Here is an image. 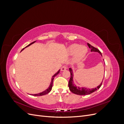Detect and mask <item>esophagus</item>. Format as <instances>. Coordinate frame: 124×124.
Returning a JSON list of instances; mask_svg holds the SVG:
<instances>
[{"label": "esophagus", "mask_w": 124, "mask_h": 124, "mask_svg": "<svg viewBox=\"0 0 124 124\" xmlns=\"http://www.w3.org/2000/svg\"><path fill=\"white\" fill-rule=\"evenodd\" d=\"M67 66H66V65L63 66H62V68H61V71H64V70H66V69H67Z\"/></svg>", "instance_id": "1"}]
</instances>
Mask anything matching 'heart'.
Listing matches in <instances>:
<instances>
[{
	"label": "heart",
	"instance_id": "obj_1",
	"mask_svg": "<svg viewBox=\"0 0 124 124\" xmlns=\"http://www.w3.org/2000/svg\"><path fill=\"white\" fill-rule=\"evenodd\" d=\"M68 52L70 55L75 54V57L77 59L83 58L87 52V48L85 46H80L78 44H73L69 47Z\"/></svg>",
	"mask_w": 124,
	"mask_h": 124
}]
</instances>
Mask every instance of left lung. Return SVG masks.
Here are the masks:
<instances>
[{
	"label": "left lung",
	"instance_id": "obj_1",
	"mask_svg": "<svg viewBox=\"0 0 124 124\" xmlns=\"http://www.w3.org/2000/svg\"><path fill=\"white\" fill-rule=\"evenodd\" d=\"M87 45L88 47L91 48V51H93V52H97L99 53L101 55V52L98 49L95 47H93V46H91V44H89L88 43H87ZM69 71L70 72V80L69 81V83H68V86L69 87V89L70 91L73 93L74 94L76 95H89L91 93H93V92H95L96 91H97V89H98L102 85V83H101L98 86H97L96 88H92V89H89V88H81V87H77L76 86V85H74V84H73V72L71 68H69Z\"/></svg>",
	"mask_w": 124,
	"mask_h": 124
}]
</instances>
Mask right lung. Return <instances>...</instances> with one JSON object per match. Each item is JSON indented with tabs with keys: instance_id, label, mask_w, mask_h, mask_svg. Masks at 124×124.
<instances>
[{
	"instance_id": "add662e5",
	"label": "right lung",
	"mask_w": 124,
	"mask_h": 124,
	"mask_svg": "<svg viewBox=\"0 0 124 124\" xmlns=\"http://www.w3.org/2000/svg\"><path fill=\"white\" fill-rule=\"evenodd\" d=\"M35 41H34V42H33L31 43V44H29V45H28V46H26L25 47H27V46H29L30 45H31V44H33V43H35ZM25 47L23 48V49L22 50V51H23V50L24 49V48H25ZM59 73V70L58 71V72H57V73H55V74L54 75V76H53V77H52V81H51V84H50V85L49 87H48V88L47 89H46V91H43V92H42V93H37V94H34V95H33V96H43V95H45L47 94V93H50V92H51V90H52V86H53V82L54 78L55 77V76H57V74H58Z\"/></svg>"
}]
</instances>
